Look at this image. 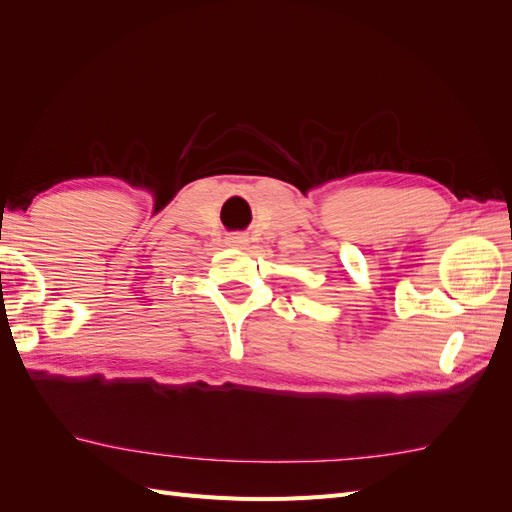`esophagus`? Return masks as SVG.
I'll list each match as a JSON object with an SVG mask.
<instances>
[{
  "instance_id": "34e87169",
  "label": "esophagus",
  "mask_w": 512,
  "mask_h": 512,
  "mask_svg": "<svg viewBox=\"0 0 512 512\" xmlns=\"http://www.w3.org/2000/svg\"><path fill=\"white\" fill-rule=\"evenodd\" d=\"M247 241H250V239H247L245 232H230V235L226 237V243L230 247H245Z\"/></svg>"
}]
</instances>
